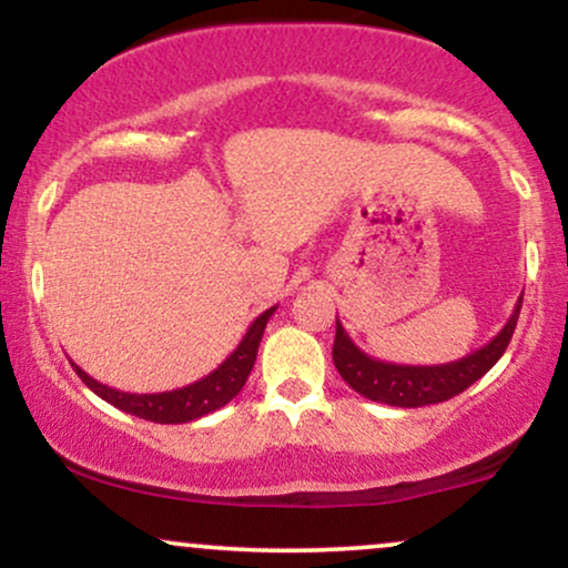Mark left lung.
Returning a JSON list of instances; mask_svg holds the SVG:
<instances>
[{"label": "left lung", "mask_w": 568, "mask_h": 568, "mask_svg": "<svg viewBox=\"0 0 568 568\" xmlns=\"http://www.w3.org/2000/svg\"><path fill=\"white\" fill-rule=\"evenodd\" d=\"M520 304H524V293H520L518 304H515L510 321L505 323V328L491 342L470 352L467 357L443 363V366H397V363L376 361V357L366 355V352L357 347L347 336L344 325L336 321L334 366L355 393L368 397V400L387 403V406L419 408L429 406V403L452 400L454 395L465 393L470 384L488 374L494 363L499 361L501 352L507 349L513 338Z\"/></svg>", "instance_id": "obj_1"}]
</instances>
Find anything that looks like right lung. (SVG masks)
<instances>
[{
  "label": "right lung",
  "mask_w": 568,
  "mask_h": 568,
  "mask_svg": "<svg viewBox=\"0 0 568 568\" xmlns=\"http://www.w3.org/2000/svg\"><path fill=\"white\" fill-rule=\"evenodd\" d=\"M275 310L277 306H272V310L262 312V315L251 323V328H247L243 342L237 344V349H234L216 371H211V374L202 376L197 382L186 384V387L171 389V393H122V389L106 387V384L95 382L93 376L84 374L77 363H71V366H74L80 379L88 384L98 397L112 403L114 408L139 416V419L158 422V425H184V422H194L200 419V416L211 414V410L226 406V403L243 389L247 374H251L253 363H256V352L258 344H262L266 321H270Z\"/></svg>",
  "instance_id": "right-lung-1"
}]
</instances>
